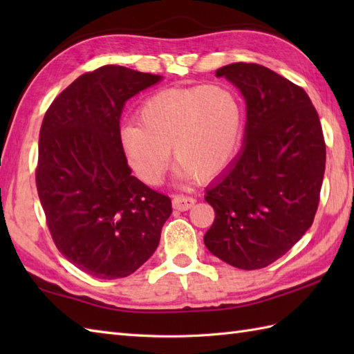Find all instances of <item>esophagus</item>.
Segmentation results:
<instances>
[{"label":"esophagus","instance_id":"1","mask_svg":"<svg viewBox=\"0 0 354 354\" xmlns=\"http://www.w3.org/2000/svg\"><path fill=\"white\" fill-rule=\"evenodd\" d=\"M194 204H196V199L192 196H185V194H175L173 196V208L178 209V212H187Z\"/></svg>","mask_w":354,"mask_h":354}]
</instances>
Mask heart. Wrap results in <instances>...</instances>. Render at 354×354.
<instances>
[{"label":"heart","mask_w":354,"mask_h":354,"mask_svg":"<svg viewBox=\"0 0 354 354\" xmlns=\"http://www.w3.org/2000/svg\"><path fill=\"white\" fill-rule=\"evenodd\" d=\"M243 132V109L225 85L167 88L138 109V123L123 126L120 138L141 181H162L170 147L179 179H212L234 158Z\"/></svg>","instance_id":"1"}]
</instances>
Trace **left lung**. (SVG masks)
I'll return each mask as SVG.
<instances>
[{
    "instance_id": "obj_1",
    "label": "left lung",
    "mask_w": 354,
    "mask_h": 354,
    "mask_svg": "<svg viewBox=\"0 0 354 354\" xmlns=\"http://www.w3.org/2000/svg\"><path fill=\"white\" fill-rule=\"evenodd\" d=\"M217 77L246 102L243 147L208 187L214 222L208 251L252 270L283 257L312 227L326 170L318 112L301 86L259 64L222 66Z\"/></svg>"
}]
</instances>
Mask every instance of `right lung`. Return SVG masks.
<instances>
[{
    "label": "right lung",
    "mask_w": 354,
    "mask_h": 354,
    "mask_svg": "<svg viewBox=\"0 0 354 354\" xmlns=\"http://www.w3.org/2000/svg\"><path fill=\"white\" fill-rule=\"evenodd\" d=\"M162 77L104 65L45 112L36 187L64 257L102 280L133 274L160 243L171 201L132 176L120 138L124 103Z\"/></svg>",
    "instance_id": "right-lung-1"
}]
</instances>
